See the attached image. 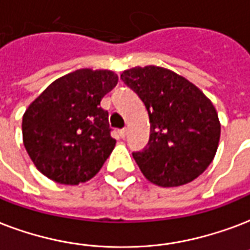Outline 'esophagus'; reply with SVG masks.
I'll list each match as a JSON object with an SVG mask.
<instances>
[{
    "label": "esophagus",
    "instance_id": "1",
    "mask_svg": "<svg viewBox=\"0 0 250 250\" xmlns=\"http://www.w3.org/2000/svg\"><path fill=\"white\" fill-rule=\"evenodd\" d=\"M125 135H127V129H125V128H123V129H121V131H119V136H121L122 139H125Z\"/></svg>",
    "mask_w": 250,
    "mask_h": 250
}]
</instances>
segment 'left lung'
Listing matches in <instances>:
<instances>
[{
	"instance_id": "8db88e82",
	"label": "left lung",
	"mask_w": 250,
	"mask_h": 250,
	"mask_svg": "<svg viewBox=\"0 0 250 250\" xmlns=\"http://www.w3.org/2000/svg\"><path fill=\"white\" fill-rule=\"evenodd\" d=\"M121 80L149 115V142L132 153L146 180L163 188L195 180L218 149L220 123L214 104L190 81L161 66H136Z\"/></svg>"
}]
</instances>
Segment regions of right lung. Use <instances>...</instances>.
<instances>
[{"label": "right lung", "instance_id": "obj_1", "mask_svg": "<svg viewBox=\"0 0 250 250\" xmlns=\"http://www.w3.org/2000/svg\"><path fill=\"white\" fill-rule=\"evenodd\" d=\"M117 83L111 70L79 69L53 81L28 106L24 148L49 180L79 185L100 171L117 143L100 104Z\"/></svg>", "mask_w": 250, "mask_h": 250}]
</instances>
